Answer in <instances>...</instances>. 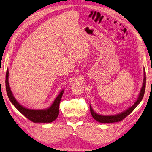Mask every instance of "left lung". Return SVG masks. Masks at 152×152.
Returning <instances> with one entry per match:
<instances>
[{
	"label": "left lung",
	"mask_w": 152,
	"mask_h": 152,
	"mask_svg": "<svg viewBox=\"0 0 152 152\" xmlns=\"http://www.w3.org/2000/svg\"><path fill=\"white\" fill-rule=\"evenodd\" d=\"M143 83L142 87L140 89V94L138 95V97L137 99L135 100L134 105H132L131 107L127 108L122 112L115 114V115H101L95 112V111L93 110L91 105H90V111H91V115L95 120L97 121L98 122L103 124H110V123H115V122H118L121 121L122 119H124L125 118L131 113L134 110V109L137 107V105L141 102V101L142 100V98L143 97L145 89V68H143Z\"/></svg>",
	"instance_id": "left-lung-1"
}]
</instances>
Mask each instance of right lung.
<instances>
[{
	"label": "right lung",
	"instance_id": "add662e5",
	"mask_svg": "<svg viewBox=\"0 0 152 152\" xmlns=\"http://www.w3.org/2000/svg\"><path fill=\"white\" fill-rule=\"evenodd\" d=\"M9 69L7 70L6 73V90L7 94L10 102L12 105L29 120L34 122V123H50L55 121L57 118L58 115V108H59V103L61 102V97L63 94L64 89H62L59 92L57 97L55 98L54 102L50 107L43 110H33V109H28L25 107L21 105L15 97L13 95L12 92L10 89V87L9 83Z\"/></svg>",
	"mask_w": 152,
	"mask_h": 152
}]
</instances>
